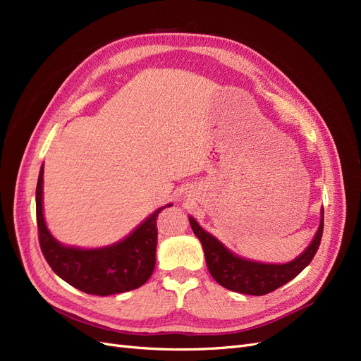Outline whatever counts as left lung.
I'll use <instances>...</instances> for the list:
<instances>
[{
	"label": "left lung",
	"instance_id": "8db88e82",
	"mask_svg": "<svg viewBox=\"0 0 361 361\" xmlns=\"http://www.w3.org/2000/svg\"><path fill=\"white\" fill-rule=\"evenodd\" d=\"M190 224L194 234L203 245L210 275L219 285L235 293L264 295L290 282L312 261L321 243L322 228H324V210H321V222L312 243L302 255L287 264H264L240 258L228 251L212 234L204 231L192 216H190Z\"/></svg>",
	"mask_w": 361,
	"mask_h": 361
}]
</instances>
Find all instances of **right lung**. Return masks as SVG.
Returning a JSON list of instances; mask_svg holds the SVG:
<instances>
[{
	"instance_id": "1",
	"label": "right lung",
	"mask_w": 361,
	"mask_h": 361,
	"mask_svg": "<svg viewBox=\"0 0 361 361\" xmlns=\"http://www.w3.org/2000/svg\"><path fill=\"white\" fill-rule=\"evenodd\" d=\"M157 209L128 238L100 250L64 246L49 233L43 216V166L35 190V212L42 252L56 275L86 294L110 295L142 287L155 267Z\"/></svg>"
}]
</instances>
